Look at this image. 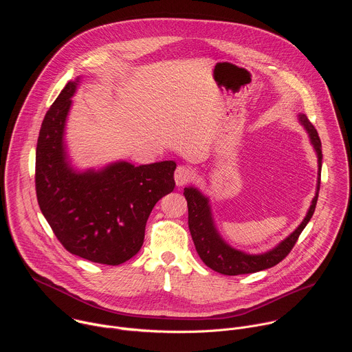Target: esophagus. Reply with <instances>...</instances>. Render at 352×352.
<instances>
[{"label":"esophagus","instance_id":"esophagus-1","mask_svg":"<svg viewBox=\"0 0 352 352\" xmlns=\"http://www.w3.org/2000/svg\"><path fill=\"white\" fill-rule=\"evenodd\" d=\"M190 178H192V170L189 167H185V166L177 167V170L174 173V179H175L177 186L185 185Z\"/></svg>","mask_w":352,"mask_h":352}]
</instances>
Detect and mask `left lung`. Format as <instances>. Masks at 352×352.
Listing matches in <instances>:
<instances>
[{
	"instance_id": "1",
	"label": "left lung",
	"mask_w": 352,
	"mask_h": 352,
	"mask_svg": "<svg viewBox=\"0 0 352 352\" xmlns=\"http://www.w3.org/2000/svg\"><path fill=\"white\" fill-rule=\"evenodd\" d=\"M298 120L309 136L311 144L314 146L318 156V184L316 193L312 199V204L307 212L305 219L287 238H284L274 248L269 249L263 254H246L243 250L232 248L224 241L219 232L214 217L212 213L210 199L204 192H200L196 186L189 185L184 189V195L188 202V226L196 248L199 258L212 270L226 274V276H238L256 273L261 270L270 269L280 263L295 245L299 234L307 227L309 220L315 213L318 204V196L320 189V171H322V143L318 135V131L311 124L305 114H298Z\"/></svg>"
}]
</instances>
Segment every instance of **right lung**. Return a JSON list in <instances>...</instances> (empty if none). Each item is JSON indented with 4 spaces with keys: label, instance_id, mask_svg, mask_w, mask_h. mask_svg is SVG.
<instances>
[{
    "label": "right lung",
    "instance_id": "1",
    "mask_svg": "<svg viewBox=\"0 0 352 352\" xmlns=\"http://www.w3.org/2000/svg\"><path fill=\"white\" fill-rule=\"evenodd\" d=\"M80 76L47 111L36 147V193L43 216L64 248L86 261L117 266L135 256L155 205L174 190L175 162L135 166L125 160L78 170L65 126Z\"/></svg>",
    "mask_w": 352,
    "mask_h": 352
}]
</instances>
